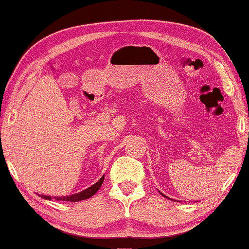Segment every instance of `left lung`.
<instances>
[{
	"label": "left lung",
	"instance_id": "obj_1",
	"mask_svg": "<svg viewBox=\"0 0 249 249\" xmlns=\"http://www.w3.org/2000/svg\"><path fill=\"white\" fill-rule=\"evenodd\" d=\"M160 194H161V193H160ZM161 195H162V196H164V197H166V196H165L164 194H161Z\"/></svg>",
	"mask_w": 249,
	"mask_h": 249
}]
</instances>
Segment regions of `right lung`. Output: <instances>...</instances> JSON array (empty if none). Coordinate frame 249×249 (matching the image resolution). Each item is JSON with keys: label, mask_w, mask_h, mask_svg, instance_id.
Segmentation results:
<instances>
[{"label": "right lung", "mask_w": 249, "mask_h": 249, "mask_svg": "<svg viewBox=\"0 0 249 249\" xmlns=\"http://www.w3.org/2000/svg\"><path fill=\"white\" fill-rule=\"evenodd\" d=\"M104 179H105V177L103 176L98 182L94 183V185H92L91 187H89L88 189L77 193V194H72L69 196H62V197H54V198L57 199V201H70V202H78V201H83V199L90 198L91 196H93L98 192V190H99V188L104 182ZM41 197L45 199H52L51 196H47V195H41Z\"/></svg>", "instance_id": "add662e5"}]
</instances>
